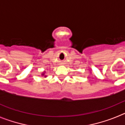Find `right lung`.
I'll return each instance as SVG.
<instances>
[{"mask_svg":"<svg viewBox=\"0 0 125 125\" xmlns=\"http://www.w3.org/2000/svg\"><path fill=\"white\" fill-rule=\"evenodd\" d=\"M45 73H46V72H45V71H44V73H42L41 74V75H42V76H44V75L45 74ZM46 76H44L45 78H46Z\"/></svg>","mask_w":125,"mask_h":125,"instance_id":"1","label":"right lung"}]
</instances>
